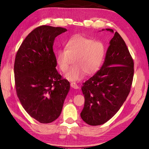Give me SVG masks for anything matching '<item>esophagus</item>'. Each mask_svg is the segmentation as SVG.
I'll use <instances>...</instances> for the list:
<instances>
[{"instance_id":"34e87169","label":"esophagus","mask_w":149,"mask_h":149,"mask_svg":"<svg viewBox=\"0 0 149 149\" xmlns=\"http://www.w3.org/2000/svg\"><path fill=\"white\" fill-rule=\"evenodd\" d=\"M70 85H71V86H72V88H74L75 89L79 88V86H78V85H77V84L75 83H74V82H72V83H70Z\"/></svg>"}]
</instances>
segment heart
Instances as JSON below:
<instances>
[{"instance_id": "1", "label": "heart", "mask_w": 149, "mask_h": 149, "mask_svg": "<svg viewBox=\"0 0 149 149\" xmlns=\"http://www.w3.org/2000/svg\"><path fill=\"white\" fill-rule=\"evenodd\" d=\"M105 53L106 47L104 42L77 34L68 41L64 49L56 52L55 61L61 71L66 73L74 60L75 66L65 75L67 79L74 81L82 79L85 73L93 75L98 72Z\"/></svg>"}]
</instances>
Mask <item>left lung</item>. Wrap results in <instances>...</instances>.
Wrapping results in <instances>:
<instances>
[{"mask_svg": "<svg viewBox=\"0 0 149 149\" xmlns=\"http://www.w3.org/2000/svg\"><path fill=\"white\" fill-rule=\"evenodd\" d=\"M106 30L113 32L111 29ZM109 44L101 69L81 88L85 104L81 117L91 126L104 124L117 113L133 81L134 63L125 42L115 32Z\"/></svg>", "mask_w": 149, "mask_h": 149, "instance_id": "8db88e82", "label": "left lung"}]
</instances>
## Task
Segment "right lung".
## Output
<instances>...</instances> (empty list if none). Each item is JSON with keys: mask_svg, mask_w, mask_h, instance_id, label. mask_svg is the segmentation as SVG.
Wrapping results in <instances>:
<instances>
[{"mask_svg": "<svg viewBox=\"0 0 149 149\" xmlns=\"http://www.w3.org/2000/svg\"><path fill=\"white\" fill-rule=\"evenodd\" d=\"M67 30L42 25L25 38L15 55V85L23 107L41 123H50L60 116L70 90L68 81L56 69L53 49L55 38Z\"/></svg>", "mask_w": 149, "mask_h": 149, "instance_id": "obj_1", "label": "right lung"}]
</instances>
